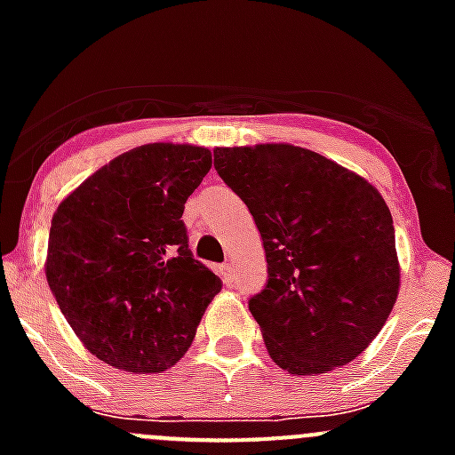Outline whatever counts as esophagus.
Returning <instances> with one entry per match:
<instances>
[{
	"mask_svg": "<svg viewBox=\"0 0 455 455\" xmlns=\"http://www.w3.org/2000/svg\"><path fill=\"white\" fill-rule=\"evenodd\" d=\"M231 273H233L231 264H222V266H220V275H222L224 283H228V282H231Z\"/></svg>",
	"mask_w": 455,
	"mask_h": 455,
	"instance_id": "esophagus-1",
	"label": "esophagus"
}]
</instances>
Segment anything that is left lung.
I'll use <instances>...</instances> for the list:
<instances>
[{
    "label": "left lung",
    "instance_id": "1",
    "mask_svg": "<svg viewBox=\"0 0 455 455\" xmlns=\"http://www.w3.org/2000/svg\"><path fill=\"white\" fill-rule=\"evenodd\" d=\"M213 164L249 206L264 244L268 279L249 310L270 359L295 376L350 363L380 332L401 288L383 196L288 142L215 147Z\"/></svg>",
    "mask_w": 455,
    "mask_h": 455
}]
</instances>
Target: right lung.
I'll use <instances>...</instances> for the list:
<instances>
[{
	"label": "right lung",
	"instance_id": "right-lung-1",
	"mask_svg": "<svg viewBox=\"0 0 455 455\" xmlns=\"http://www.w3.org/2000/svg\"><path fill=\"white\" fill-rule=\"evenodd\" d=\"M209 169L206 147L149 142L109 160L54 211L45 279L81 343L112 368L176 365L222 288L194 259L182 222Z\"/></svg>",
	"mask_w": 455,
	"mask_h": 455
}]
</instances>
